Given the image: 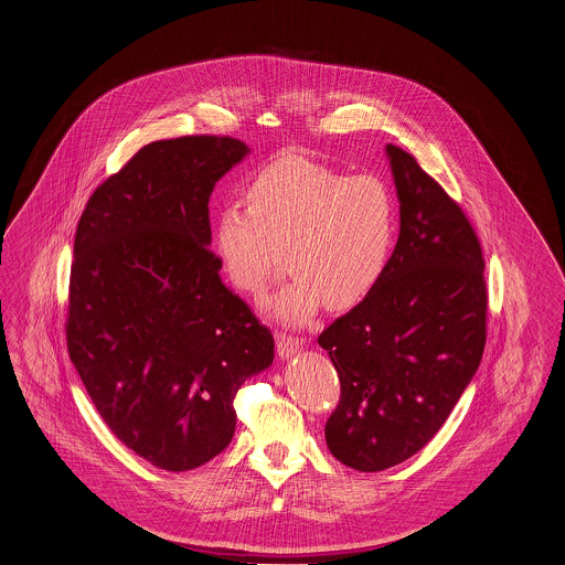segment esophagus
Listing matches in <instances>:
<instances>
[{
  "instance_id": "esophagus-1",
  "label": "esophagus",
  "mask_w": 565,
  "mask_h": 565,
  "mask_svg": "<svg viewBox=\"0 0 565 565\" xmlns=\"http://www.w3.org/2000/svg\"><path fill=\"white\" fill-rule=\"evenodd\" d=\"M275 342H277V353H279L281 358H290V355H295V353L303 347V340H299L297 335L286 333V331H279V333L275 335Z\"/></svg>"
}]
</instances>
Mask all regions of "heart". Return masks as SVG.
I'll use <instances>...</instances> for the list:
<instances>
[{"label": "heart", "instance_id": "1", "mask_svg": "<svg viewBox=\"0 0 565 565\" xmlns=\"http://www.w3.org/2000/svg\"><path fill=\"white\" fill-rule=\"evenodd\" d=\"M394 234L396 205L383 180L284 156L255 175L247 207L221 210L214 247L230 281L252 297L266 292L288 259L292 277L273 312L303 324L322 303L349 310L369 297Z\"/></svg>", "mask_w": 565, "mask_h": 565}]
</instances>
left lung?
Returning <instances> with one entry per match:
<instances>
[{"instance_id":"left-lung-1","label":"left lung","mask_w":565,"mask_h":565,"mask_svg":"<svg viewBox=\"0 0 565 565\" xmlns=\"http://www.w3.org/2000/svg\"><path fill=\"white\" fill-rule=\"evenodd\" d=\"M385 151L401 201L396 247L369 297L318 335L340 379L327 446L360 472L392 468L438 434L488 338L472 223L412 153L392 142Z\"/></svg>"}]
</instances>
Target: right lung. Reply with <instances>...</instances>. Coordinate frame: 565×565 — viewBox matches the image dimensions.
Segmentation results:
<instances>
[{"mask_svg":"<svg viewBox=\"0 0 565 565\" xmlns=\"http://www.w3.org/2000/svg\"><path fill=\"white\" fill-rule=\"evenodd\" d=\"M232 136L138 149L90 194L68 279V358L110 431L171 472L216 457L234 398L273 364L275 340L221 281L210 194L245 158Z\"/></svg>","mask_w":565,"mask_h":565,"instance_id":"add662e5","label":"right lung"}]
</instances>
